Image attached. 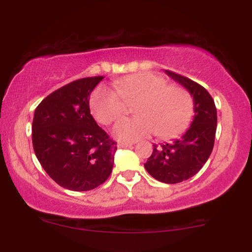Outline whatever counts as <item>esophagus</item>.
I'll return each instance as SVG.
<instances>
[{
  "mask_svg": "<svg viewBox=\"0 0 252 252\" xmlns=\"http://www.w3.org/2000/svg\"><path fill=\"white\" fill-rule=\"evenodd\" d=\"M134 143L132 142H119L118 143V147L120 148H127V147H132Z\"/></svg>",
  "mask_w": 252,
  "mask_h": 252,
  "instance_id": "34e87169",
  "label": "esophagus"
}]
</instances>
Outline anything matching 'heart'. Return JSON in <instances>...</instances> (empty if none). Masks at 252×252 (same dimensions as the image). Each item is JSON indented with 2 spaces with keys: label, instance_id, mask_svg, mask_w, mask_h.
Masks as SVG:
<instances>
[{
  "label": "heart",
  "instance_id": "b5f03b06",
  "mask_svg": "<svg viewBox=\"0 0 252 252\" xmlns=\"http://www.w3.org/2000/svg\"><path fill=\"white\" fill-rule=\"evenodd\" d=\"M116 91L102 87L91 101L94 118L109 125L125 115L133 104L134 119H123L113 127V135L123 142H134L150 134L171 137L182 132L194 113V101L180 86L167 85L160 75L142 72L118 79Z\"/></svg>",
  "mask_w": 252,
  "mask_h": 252
}]
</instances>
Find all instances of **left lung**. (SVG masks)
Instances as JSON below:
<instances>
[{
	"label": "left lung",
	"mask_w": 252,
	"mask_h": 252,
	"mask_svg": "<svg viewBox=\"0 0 252 252\" xmlns=\"http://www.w3.org/2000/svg\"><path fill=\"white\" fill-rule=\"evenodd\" d=\"M168 77L187 89L194 101V119L186 133L170 143L153 144L144 167L164 184H179L194 177L212 153L217 129V109L208 91L197 82L165 70Z\"/></svg>",
	"instance_id": "left-lung-1"
}]
</instances>
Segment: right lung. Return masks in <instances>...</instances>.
Here are the masks:
<instances>
[{"label":"right lung","mask_w":252,"mask_h":252,"mask_svg":"<svg viewBox=\"0 0 252 252\" xmlns=\"http://www.w3.org/2000/svg\"><path fill=\"white\" fill-rule=\"evenodd\" d=\"M104 77L75 80L34 111L32 142L41 166L61 187L92 190L111 174L117 146L91 115L89 98Z\"/></svg>","instance_id":"add662e5"}]
</instances>
